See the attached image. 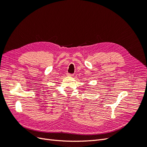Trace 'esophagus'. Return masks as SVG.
<instances>
[{
	"label": "esophagus",
	"mask_w": 147,
	"mask_h": 147,
	"mask_svg": "<svg viewBox=\"0 0 147 147\" xmlns=\"http://www.w3.org/2000/svg\"><path fill=\"white\" fill-rule=\"evenodd\" d=\"M67 76H71V77H72V76H74V74L67 73Z\"/></svg>",
	"instance_id": "1"
}]
</instances>
